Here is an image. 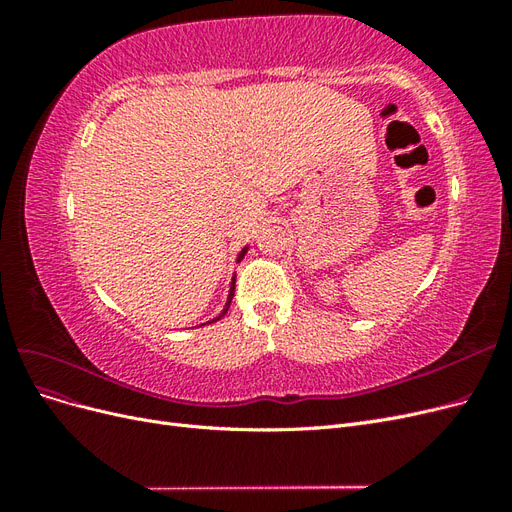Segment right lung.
Returning <instances> with one entry per match:
<instances>
[{
  "label": "right lung",
  "mask_w": 512,
  "mask_h": 512,
  "mask_svg": "<svg viewBox=\"0 0 512 512\" xmlns=\"http://www.w3.org/2000/svg\"><path fill=\"white\" fill-rule=\"evenodd\" d=\"M243 254H245V250H243V252H241V256H239V260H241V258H243ZM232 297H235V282H232V286H230V294H228V301H226V307H224V312H222V314H220V316H218V318H215V320H220V318H222V316H224V314H226V312H228V307H230V301H232ZM211 322H213V320H211Z\"/></svg>",
  "instance_id": "add662e5"
}]
</instances>
